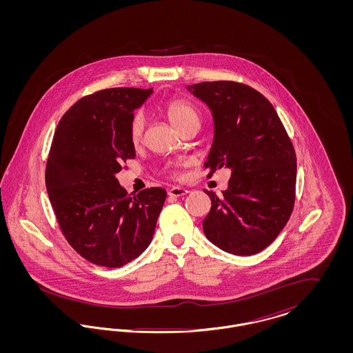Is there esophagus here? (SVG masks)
<instances>
[{
	"label": "esophagus",
	"instance_id": "1",
	"mask_svg": "<svg viewBox=\"0 0 353 353\" xmlns=\"http://www.w3.org/2000/svg\"><path fill=\"white\" fill-rule=\"evenodd\" d=\"M186 193H189V190L185 189L183 186H173V188L169 189L168 192L169 196H173V197H181V196H185Z\"/></svg>",
	"mask_w": 353,
	"mask_h": 353
}]
</instances>
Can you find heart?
<instances>
[{
    "label": "heart",
    "instance_id": "1",
    "mask_svg": "<svg viewBox=\"0 0 353 353\" xmlns=\"http://www.w3.org/2000/svg\"><path fill=\"white\" fill-rule=\"evenodd\" d=\"M165 115L168 118L170 124L181 132L184 128L189 125H200V112L194 104L185 99H174L165 104L164 107ZM144 117L141 112H136L134 117L130 120L128 125V139L130 143L137 147L143 141L144 136Z\"/></svg>",
    "mask_w": 353,
    "mask_h": 353
}]
</instances>
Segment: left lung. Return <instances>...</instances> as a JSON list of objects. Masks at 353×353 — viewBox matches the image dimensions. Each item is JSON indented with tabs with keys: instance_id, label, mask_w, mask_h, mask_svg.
<instances>
[{
	"instance_id": "8db88e82",
	"label": "left lung",
	"mask_w": 353,
	"mask_h": 353,
	"mask_svg": "<svg viewBox=\"0 0 353 353\" xmlns=\"http://www.w3.org/2000/svg\"><path fill=\"white\" fill-rule=\"evenodd\" d=\"M186 88L208 104L214 119V140L205 163L208 177L217 169L232 170L223 196L205 190L212 208L202 221L203 233L223 252H262L294 209V145L272 104L250 85L216 81Z\"/></svg>"
}]
</instances>
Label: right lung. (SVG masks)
Wrapping results in <instances>:
<instances>
[{
	"instance_id": "obj_1",
	"label": "right lung",
	"mask_w": 353,
	"mask_h": 353,
	"mask_svg": "<svg viewBox=\"0 0 353 353\" xmlns=\"http://www.w3.org/2000/svg\"><path fill=\"white\" fill-rule=\"evenodd\" d=\"M152 88L115 87L74 103L52 137L46 188L62 234L88 262L121 268L151 243L167 192L131 197L115 174L136 156L128 139L134 111Z\"/></svg>"
}]
</instances>
